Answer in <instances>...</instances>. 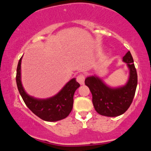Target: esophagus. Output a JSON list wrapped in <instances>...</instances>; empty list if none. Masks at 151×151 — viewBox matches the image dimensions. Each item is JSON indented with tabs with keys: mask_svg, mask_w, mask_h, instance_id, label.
Returning a JSON list of instances; mask_svg holds the SVG:
<instances>
[{
	"mask_svg": "<svg viewBox=\"0 0 151 151\" xmlns=\"http://www.w3.org/2000/svg\"><path fill=\"white\" fill-rule=\"evenodd\" d=\"M84 80H85V77H84V74H79V75L77 76V81L81 84V85L84 84Z\"/></svg>",
	"mask_w": 151,
	"mask_h": 151,
	"instance_id": "1",
	"label": "esophagus"
}]
</instances>
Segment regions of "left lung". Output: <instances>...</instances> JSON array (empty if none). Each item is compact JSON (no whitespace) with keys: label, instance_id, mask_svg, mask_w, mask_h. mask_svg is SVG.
I'll list each match as a JSON object with an SVG mask.
<instances>
[{"label":"left lung","instance_id":"obj_1","mask_svg":"<svg viewBox=\"0 0 151 151\" xmlns=\"http://www.w3.org/2000/svg\"><path fill=\"white\" fill-rule=\"evenodd\" d=\"M129 69V78L126 85L118 88L108 86L96 76L88 77L85 84L92 94V102L95 110L102 116L115 117L127 111L132 103L138 83V76L130 51L123 58Z\"/></svg>","mask_w":151,"mask_h":151}]
</instances>
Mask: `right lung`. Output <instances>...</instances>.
Here are the masks:
<instances>
[{"instance_id": "obj_1", "label": "right lung", "mask_w": 151, "mask_h": 151, "mask_svg": "<svg viewBox=\"0 0 151 151\" xmlns=\"http://www.w3.org/2000/svg\"><path fill=\"white\" fill-rule=\"evenodd\" d=\"M21 60H19L17 67L16 83L20 96L24 102L33 114L46 121H58L65 119L72 111L73 96L80 84L73 78L55 96L46 99H39L30 96L25 92L21 82Z\"/></svg>"}]
</instances>
